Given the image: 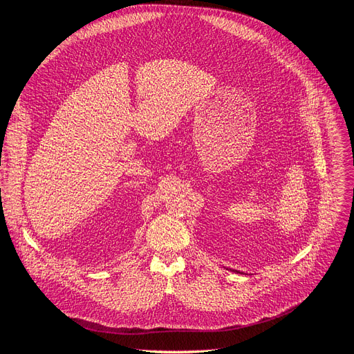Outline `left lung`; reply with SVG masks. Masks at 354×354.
<instances>
[{"instance_id": "8db88e82", "label": "left lung", "mask_w": 354, "mask_h": 354, "mask_svg": "<svg viewBox=\"0 0 354 354\" xmlns=\"http://www.w3.org/2000/svg\"><path fill=\"white\" fill-rule=\"evenodd\" d=\"M236 272H238V271H236Z\"/></svg>"}]
</instances>
